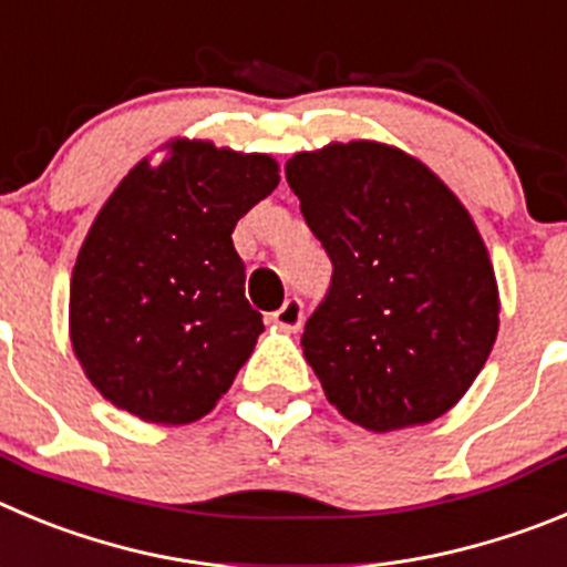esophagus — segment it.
Returning a JSON list of instances; mask_svg holds the SVG:
<instances>
[{
  "mask_svg": "<svg viewBox=\"0 0 567 567\" xmlns=\"http://www.w3.org/2000/svg\"><path fill=\"white\" fill-rule=\"evenodd\" d=\"M274 324L282 330H290V333H296V330L302 328V321H305V305L302 299H296V296H290L288 302L282 305V308L277 310V313L271 316Z\"/></svg>",
  "mask_w": 567,
  "mask_h": 567,
  "instance_id": "esophagus-1",
  "label": "esophagus"
}]
</instances>
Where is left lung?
Instances as JSON below:
<instances>
[{
  "mask_svg": "<svg viewBox=\"0 0 567 567\" xmlns=\"http://www.w3.org/2000/svg\"><path fill=\"white\" fill-rule=\"evenodd\" d=\"M285 177L333 262L302 333L328 401L370 432L441 417L499 328L492 259L463 203L417 157L375 141L299 152Z\"/></svg>",
  "mask_w": 567,
  "mask_h": 567,
  "instance_id": "left-lung-1",
  "label": "left lung"
}]
</instances>
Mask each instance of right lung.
<instances>
[{
  "instance_id": "right-lung-1",
  "label": "right lung",
  "mask_w": 567,
  "mask_h": 567,
  "mask_svg": "<svg viewBox=\"0 0 567 567\" xmlns=\"http://www.w3.org/2000/svg\"><path fill=\"white\" fill-rule=\"evenodd\" d=\"M166 150L157 166L137 163L86 234L70 341L110 404L177 426L217 406L265 330L231 234L279 186V166L212 141Z\"/></svg>"
}]
</instances>
